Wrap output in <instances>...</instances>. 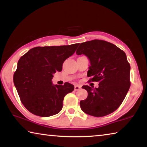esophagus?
Returning <instances> with one entry per match:
<instances>
[{
    "label": "esophagus",
    "mask_w": 147,
    "mask_h": 147,
    "mask_svg": "<svg viewBox=\"0 0 147 147\" xmlns=\"http://www.w3.org/2000/svg\"><path fill=\"white\" fill-rule=\"evenodd\" d=\"M80 88H81V87L79 86H74V90H75V91H78V90H79V89H80Z\"/></svg>",
    "instance_id": "1"
}]
</instances>
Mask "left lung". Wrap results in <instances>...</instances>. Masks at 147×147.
<instances>
[{"mask_svg": "<svg viewBox=\"0 0 147 147\" xmlns=\"http://www.w3.org/2000/svg\"><path fill=\"white\" fill-rule=\"evenodd\" d=\"M76 53L89 58L91 66L88 76L91 77L90 81L99 83L98 88L82 86L88 95L80 102L82 110L97 117L113 113L130 87V65L125 53L109 42L94 39L82 43Z\"/></svg>", "mask_w": 147, "mask_h": 147, "instance_id": "left-lung-1", "label": "left lung"}]
</instances>
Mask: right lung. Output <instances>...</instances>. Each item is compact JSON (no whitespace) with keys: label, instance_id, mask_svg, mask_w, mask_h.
Wrapping results in <instances>:
<instances>
[{"label":"right lung","instance_id":"obj_1","mask_svg":"<svg viewBox=\"0 0 147 147\" xmlns=\"http://www.w3.org/2000/svg\"><path fill=\"white\" fill-rule=\"evenodd\" d=\"M78 43L63 46L37 47L21 57L13 74V82L21 102L34 115L49 117L63 108L65 96L73 85H53L56 71H61L64 61L75 53Z\"/></svg>","mask_w":147,"mask_h":147}]
</instances>
